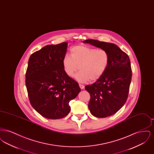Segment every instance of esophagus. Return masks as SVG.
Segmentation results:
<instances>
[{
  "mask_svg": "<svg viewBox=\"0 0 154 154\" xmlns=\"http://www.w3.org/2000/svg\"><path fill=\"white\" fill-rule=\"evenodd\" d=\"M79 86H80V87L81 89H82L84 88V85H82V84H79Z\"/></svg>",
  "mask_w": 154,
  "mask_h": 154,
  "instance_id": "1",
  "label": "esophagus"
}]
</instances>
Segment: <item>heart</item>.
<instances>
[{"mask_svg": "<svg viewBox=\"0 0 154 154\" xmlns=\"http://www.w3.org/2000/svg\"><path fill=\"white\" fill-rule=\"evenodd\" d=\"M70 55L71 58L66 55L63 59V70L68 76L73 77L80 69L75 77L81 82L99 80L106 72L110 62L107 50L86 45L74 47L70 50Z\"/></svg>", "mask_w": 154, "mask_h": 154, "instance_id": "heart-1", "label": "heart"}]
</instances>
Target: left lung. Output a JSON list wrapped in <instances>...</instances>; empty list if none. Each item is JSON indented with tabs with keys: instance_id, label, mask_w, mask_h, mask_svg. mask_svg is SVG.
I'll list each match as a JSON object with an SVG mask.
<instances>
[{
	"instance_id": "8db88e82",
	"label": "left lung",
	"mask_w": 154,
	"mask_h": 154,
	"mask_svg": "<svg viewBox=\"0 0 154 154\" xmlns=\"http://www.w3.org/2000/svg\"><path fill=\"white\" fill-rule=\"evenodd\" d=\"M84 43L104 49L109 54L106 72L85 88L91 96L88 108L91 114L98 118L111 116L124 105L128 97L132 75L129 57L116 44L92 39Z\"/></svg>"
}]
</instances>
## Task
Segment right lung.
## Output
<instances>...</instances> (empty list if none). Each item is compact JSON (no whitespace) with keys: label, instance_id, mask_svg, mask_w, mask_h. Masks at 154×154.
<instances>
[{"label":"right lung","instance_id":"obj_1","mask_svg":"<svg viewBox=\"0 0 154 154\" xmlns=\"http://www.w3.org/2000/svg\"><path fill=\"white\" fill-rule=\"evenodd\" d=\"M67 43L48 45L30 57L25 84L32 106L43 117L60 119L70 111L69 102L81 91L65 72L62 60Z\"/></svg>","mask_w":154,"mask_h":154}]
</instances>
